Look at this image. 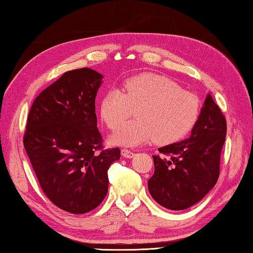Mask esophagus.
Wrapping results in <instances>:
<instances>
[{
    "mask_svg": "<svg viewBox=\"0 0 253 253\" xmlns=\"http://www.w3.org/2000/svg\"><path fill=\"white\" fill-rule=\"evenodd\" d=\"M122 155H123L124 158L131 159V158H133V155H135V153H133L132 151H130V150H128V149H122Z\"/></svg>",
    "mask_w": 253,
    "mask_h": 253,
    "instance_id": "1",
    "label": "esophagus"
}]
</instances>
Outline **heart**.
<instances>
[{
  "mask_svg": "<svg viewBox=\"0 0 253 253\" xmlns=\"http://www.w3.org/2000/svg\"><path fill=\"white\" fill-rule=\"evenodd\" d=\"M136 108V120L120 124ZM200 101L173 80L144 73L125 80L122 90H107L100 101V116L106 126L117 130L111 142L133 147L154 139L170 144L184 138L198 121Z\"/></svg>",
  "mask_w": 253,
  "mask_h": 253,
  "instance_id": "heart-1",
  "label": "heart"
}]
</instances>
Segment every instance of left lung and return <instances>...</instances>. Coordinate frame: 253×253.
I'll return each instance as SVG.
<instances>
[{
  "label": "left lung",
  "instance_id": "8db88e82",
  "mask_svg": "<svg viewBox=\"0 0 253 253\" xmlns=\"http://www.w3.org/2000/svg\"><path fill=\"white\" fill-rule=\"evenodd\" d=\"M226 130L225 116L209 93L190 137L152 155L154 174L148 188L160 206L175 211L188 209L215 186Z\"/></svg>",
  "mask_w": 253,
  "mask_h": 253
}]
</instances>
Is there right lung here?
<instances>
[{
    "mask_svg": "<svg viewBox=\"0 0 253 253\" xmlns=\"http://www.w3.org/2000/svg\"><path fill=\"white\" fill-rule=\"evenodd\" d=\"M102 76L91 68L63 74L37 96L24 147L45 196L64 211L84 214L104 200L118 148L103 150L95 96Z\"/></svg>",
    "mask_w": 253,
    "mask_h": 253,
    "instance_id": "add662e5",
    "label": "right lung"
}]
</instances>
